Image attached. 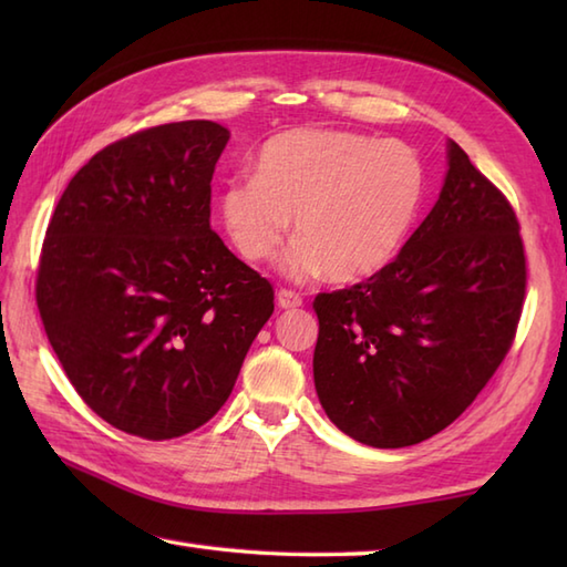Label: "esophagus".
Listing matches in <instances>:
<instances>
[{
    "instance_id": "obj_1",
    "label": "esophagus",
    "mask_w": 567,
    "mask_h": 567,
    "mask_svg": "<svg viewBox=\"0 0 567 567\" xmlns=\"http://www.w3.org/2000/svg\"><path fill=\"white\" fill-rule=\"evenodd\" d=\"M277 307H280V309H297V307H302V297H299L292 290H280V292H277Z\"/></svg>"
}]
</instances>
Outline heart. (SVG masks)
<instances>
[{"instance_id": "1", "label": "heart", "mask_w": 567, "mask_h": 567, "mask_svg": "<svg viewBox=\"0 0 567 567\" xmlns=\"http://www.w3.org/2000/svg\"><path fill=\"white\" fill-rule=\"evenodd\" d=\"M424 165L400 141L351 131L292 128L258 153L256 175L226 183L221 224L240 258H270L290 231L280 260L292 280L327 272L355 282L388 265L414 224L424 197Z\"/></svg>"}]
</instances>
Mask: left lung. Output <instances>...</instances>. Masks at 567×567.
Masks as SVG:
<instances>
[{
    "label": "left lung",
    "instance_id": "8db88e82",
    "mask_svg": "<svg viewBox=\"0 0 567 567\" xmlns=\"http://www.w3.org/2000/svg\"><path fill=\"white\" fill-rule=\"evenodd\" d=\"M526 292L507 197L449 141L439 202L380 272L315 299V388L346 436L404 449L473 404L514 341Z\"/></svg>",
    "mask_w": 567,
    "mask_h": 567
}]
</instances>
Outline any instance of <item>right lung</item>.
I'll list each match as a JSON object with an SVG mask.
<instances>
[{
    "instance_id": "1",
    "label": "right lung",
    "mask_w": 567,
    "mask_h": 567,
    "mask_svg": "<svg viewBox=\"0 0 567 567\" xmlns=\"http://www.w3.org/2000/svg\"><path fill=\"white\" fill-rule=\"evenodd\" d=\"M214 122L153 126L100 151L48 224L35 302L68 380L131 436L177 439L231 394L272 287L212 231Z\"/></svg>"
}]
</instances>
